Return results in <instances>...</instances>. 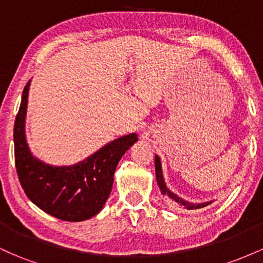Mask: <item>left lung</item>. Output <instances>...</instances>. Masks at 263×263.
Segmentation results:
<instances>
[{"mask_svg":"<svg viewBox=\"0 0 263 263\" xmlns=\"http://www.w3.org/2000/svg\"><path fill=\"white\" fill-rule=\"evenodd\" d=\"M155 167H156V178H157V184H158L159 189H161L162 195L170 201L171 204H173L174 206L184 208V209L188 210H194V209H200V208L208 206V205L213 203V200L205 201V203H190V201H186L178 197L176 193H173L172 190L168 188L167 184L164 182V178H163V171H162V162L161 158L156 155L155 157Z\"/></svg>","mask_w":263,"mask_h":263,"instance_id":"1","label":"left lung"}]
</instances>
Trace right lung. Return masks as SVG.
<instances>
[{
	"instance_id": "right-lung-1",
	"label": "right lung",
	"mask_w": 263,
	"mask_h": 263,
	"mask_svg": "<svg viewBox=\"0 0 263 263\" xmlns=\"http://www.w3.org/2000/svg\"><path fill=\"white\" fill-rule=\"evenodd\" d=\"M31 80L23 89L14 121L16 170L26 195L39 209L64 221H84L99 214L114 184L121 157L138 141L129 134L111 141L86 159L71 165H52L33 156L27 143L26 115Z\"/></svg>"
}]
</instances>
